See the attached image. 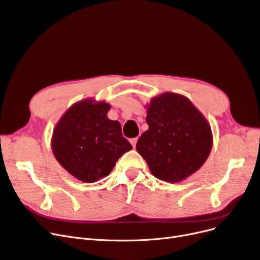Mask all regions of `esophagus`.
I'll list each match as a JSON object with an SVG mask.
<instances>
[{
	"label": "esophagus",
	"mask_w": 260,
	"mask_h": 260,
	"mask_svg": "<svg viewBox=\"0 0 260 260\" xmlns=\"http://www.w3.org/2000/svg\"><path fill=\"white\" fill-rule=\"evenodd\" d=\"M130 143H131L132 147H133V148H135V147H137V143H138V138H134V139H131V140H130Z\"/></svg>",
	"instance_id": "1"
}]
</instances>
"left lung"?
Returning a JSON list of instances; mask_svg holds the SVG:
<instances>
[{
    "instance_id": "1",
    "label": "left lung",
    "mask_w": 260,
    "mask_h": 260,
    "mask_svg": "<svg viewBox=\"0 0 260 260\" xmlns=\"http://www.w3.org/2000/svg\"><path fill=\"white\" fill-rule=\"evenodd\" d=\"M146 108L149 129L141 135L137 150L151 174L170 183L194 174L213 146L206 118L187 97L170 92L153 97Z\"/></svg>"
}]
</instances>
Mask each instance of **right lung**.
Segmentation results:
<instances>
[{
    "label": "right lung",
    "mask_w": 260,
    "mask_h": 260,
    "mask_svg": "<svg viewBox=\"0 0 260 260\" xmlns=\"http://www.w3.org/2000/svg\"><path fill=\"white\" fill-rule=\"evenodd\" d=\"M111 106L91 98L74 104L57 122L52 149L69 174L84 183L107 177L117 159L132 149L119 121L108 118Z\"/></svg>",
    "instance_id": "add662e5"
}]
</instances>
